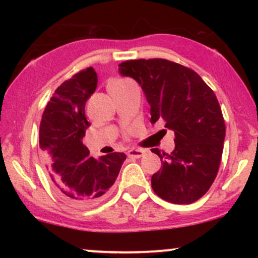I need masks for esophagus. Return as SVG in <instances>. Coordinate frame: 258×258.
Masks as SVG:
<instances>
[{
    "instance_id": "34e87169",
    "label": "esophagus",
    "mask_w": 258,
    "mask_h": 258,
    "mask_svg": "<svg viewBox=\"0 0 258 258\" xmlns=\"http://www.w3.org/2000/svg\"><path fill=\"white\" fill-rule=\"evenodd\" d=\"M143 155H144V152L141 149H131L127 152V156H128V158H133V159H139V158H142Z\"/></svg>"
}]
</instances>
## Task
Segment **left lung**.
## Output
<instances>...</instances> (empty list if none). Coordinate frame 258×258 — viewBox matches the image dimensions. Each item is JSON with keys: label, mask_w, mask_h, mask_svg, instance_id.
<instances>
[{"label": "left lung", "mask_w": 258, "mask_h": 258, "mask_svg": "<svg viewBox=\"0 0 258 258\" xmlns=\"http://www.w3.org/2000/svg\"><path fill=\"white\" fill-rule=\"evenodd\" d=\"M123 76L142 86L150 105V122L164 120L174 132V150L160 153L162 166L152 177L161 199L191 204L210 189L220 168L226 123L214 91L194 70L162 58L119 64Z\"/></svg>", "instance_id": "left-lung-1"}]
</instances>
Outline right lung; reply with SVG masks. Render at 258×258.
<instances>
[{
    "label": "right lung",
    "instance_id": "add662e5",
    "mask_svg": "<svg viewBox=\"0 0 258 258\" xmlns=\"http://www.w3.org/2000/svg\"><path fill=\"white\" fill-rule=\"evenodd\" d=\"M97 73L86 68L55 90L40 123V148L61 199L73 206L102 200L119 176L126 155L111 153L96 160L82 143L90 122L85 105L96 91Z\"/></svg>",
    "mask_w": 258,
    "mask_h": 258
}]
</instances>
